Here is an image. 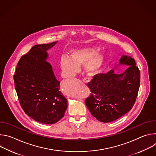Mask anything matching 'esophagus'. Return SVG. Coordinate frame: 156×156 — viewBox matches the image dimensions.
Segmentation results:
<instances>
[{"label":"esophagus","instance_id":"obj_1","mask_svg":"<svg viewBox=\"0 0 156 156\" xmlns=\"http://www.w3.org/2000/svg\"><path fill=\"white\" fill-rule=\"evenodd\" d=\"M90 81H91L90 79H89V78H84L83 80V81L84 82V83H89Z\"/></svg>","mask_w":156,"mask_h":156}]
</instances>
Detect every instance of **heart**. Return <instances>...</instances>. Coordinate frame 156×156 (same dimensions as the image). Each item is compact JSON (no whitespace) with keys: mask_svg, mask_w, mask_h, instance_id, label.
Wrapping results in <instances>:
<instances>
[{"mask_svg":"<svg viewBox=\"0 0 156 156\" xmlns=\"http://www.w3.org/2000/svg\"><path fill=\"white\" fill-rule=\"evenodd\" d=\"M96 48H85L72 51L70 56L63 55L60 58V66L63 73L67 76L74 75L79 69V66L85 65L87 72L95 73L103 65L105 55L98 54Z\"/></svg>","mask_w":156,"mask_h":156,"instance_id":"1","label":"heart"}]
</instances>
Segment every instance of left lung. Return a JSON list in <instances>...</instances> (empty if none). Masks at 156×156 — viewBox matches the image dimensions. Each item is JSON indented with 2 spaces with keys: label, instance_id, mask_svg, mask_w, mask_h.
Here are the masks:
<instances>
[{
  "label": "left lung",
  "instance_id": "8db88e82",
  "mask_svg": "<svg viewBox=\"0 0 156 156\" xmlns=\"http://www.w3.org/2000/svg\"><path fill=\"white\" fill-rule=\"evenodd\" d=\"M120 65L129 66L120 75L115 74L114 70L106 74H97L87 83L91 93L85 100L86 105L92 115L101 122H113L128 112L138 96L140 72L135 60L123 55Z\"/></svg>",
  "mask_w": 156,
  "mask_h": 156
}]
</instances>
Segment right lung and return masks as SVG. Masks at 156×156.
I'll use <instances>...</instances> for the list:
<instances>
[{"label":"right lung","instance_id":"right-lung-1","mask_svg":"<svg viewBox=\"0 0 156 156\" xmlns=\"http://www.w3.org/2000/svg\"><path fill=\"white\" fill-rule=\"evenodd\" d=\"M57 42L37 44L18 61L13 75L15 90L24 112L33 120L54 124L63 117L67 100L46 61L47 51Z\"/></svg>","mask_w":156,"mask_h":156}]
</instances>
